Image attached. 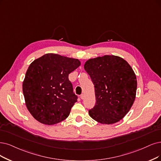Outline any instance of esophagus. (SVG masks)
Wrapping results in <instances>:
<instances>
[{"label":"esophagus","mask_w":161,"mask_h":161,"mask_svg":"<svg viewBox=\"0 0 161 161\" xmlns=\"http://www.w3.org/2000/svg\"><path fill=\"white\" fill-rule=\"evenodd\" d=\"M80 98H81V99H84V94H81V96H80Z\"/></svg>","instance_id":"esophagus-1"}]
</instances>
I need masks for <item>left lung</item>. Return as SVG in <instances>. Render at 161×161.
<instances>
[{
	"mask_svg": "<svg viewBox=\"0 0 161 161\" xmlns=\"http://www.w3.org/2000/svg\"><path fill=\"white\" fill-rule=\"evenodd\" d=\"M84 69L95 87L96 102L89 110L90 117L102 124L119 121L133 105L137 81L134 71L124 59L104 56L90 59Z\"/></svg>",
	"mask_w": 161,
	"mask_h": 161,
	"instance_id": "8db88e82",
	"label": "left lung"
}]
</instances>
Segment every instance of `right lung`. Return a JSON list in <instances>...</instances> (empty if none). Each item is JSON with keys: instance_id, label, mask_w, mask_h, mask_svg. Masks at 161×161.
I'll return each instance as SVG.
<instances>
[{"instance_id": "1", "label": "right lung", "mask_w": 161, "mask_h": 161, "mask_svg": "<svg viewBox=\"0 0 161 161\" xmlns=\"http://www.w3.org/2000/svg\"><path fill=\"white\" fill-rule=\"evenodd\" d=\"M80 65L77 59L46 53L28 67L22 84L26 105L32 115L45 125L66 119L77 96L68 75Z\"/></svg>"}]
</instances>
